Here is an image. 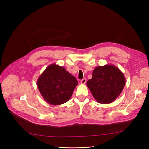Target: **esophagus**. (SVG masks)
I'll list each match as a JSON object with an SVG mask.
<instances>
[{"mask_svg": "<svg viewBox=\"0 0 149 149\" xmlns=\"http://www.w3.org/2000/svg\"><path fill=\"white\" fill-rule=\"evenodd\" d=\"M86 78L82 79L81 81V84H86Z\"/></svg>", "mask_w": 149, "mask_h": 149, "instance_id": "34e87169", "label": "esophagus"}]
</instances>
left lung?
Masks as SVG:
<instances>
[{
  "label": "left lung",
  "instance_id": "obj_1",
  "mask_svg": "<svg viewBox=\"0 0 149 149\" xmlns=\"http://www.w3.org/2000/svg\"><path fill=\"white\" fill-rule=\"evenodd\" d=\"M125 84V78L122 71L115 65L98 66L92 73V78L87 86L94 98L102 104H108L120 95Z\"/></svg>",
  "mask_w": 149,
  "mask_h": 149
}]
</instances>
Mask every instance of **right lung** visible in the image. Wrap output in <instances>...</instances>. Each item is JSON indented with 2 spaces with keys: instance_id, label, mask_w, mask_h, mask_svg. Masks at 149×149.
Returning <instances> with one entry per match:
<instances>
[{
  "instance_id": "right-lung-1",
  "label": "right lung",
  "mask_w": 149,
  "mask_h": 149,
  "mask_svg": "<svg viewBox=\"0 0 149 149\" xmlns=\"http://www.w3.org/2000/svg\"><path fill=\"white\" fill-rule=\"evenodd\" d=\"M37 84L46 102L58 105L70 100L78 82L65 68L53 63L39 76Z\"/></svg>"
}]
</instances>
